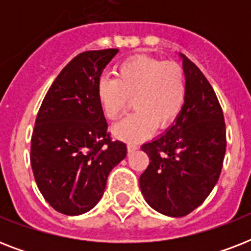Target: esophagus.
<instances>
[{"instance_id":"34e87169","label":"esophagus","mask_w":251,"mask_h":251,"mask_svg":"<svg viewBox=\"0 0 251 251\" xmlns=\"http://www.w3.org/2000/svg\"><path fill=\"white\" fill-rule=\"evenodd\" d=\"M137 145H134V143H129V145H127V151H129V152H134V151H137Z\"/></svg>"}]
</instances>
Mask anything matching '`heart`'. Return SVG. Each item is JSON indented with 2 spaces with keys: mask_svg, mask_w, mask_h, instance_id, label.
Segmentation results:
<instances>
[{
  "mask_svg": "<svg viewBox=\"0 0 251 251\" xmlns=\"http://www.w3.org/2000/svg\"><path fill=\"white\" fill-rule=\"evenodd\" d=\"M186 74L175 61L149 56L133 57L117 66L116 78L102 76L98 100L108 120H118L133 99L135 112L117 125L113 133L126 142H139L173 124L186 101Z\"/></svg>",
  "mask_w": 251,
  "mask_h": 251,
  "instance_id": "b5f03b06",
  "label": "heart"
}]
</instances>
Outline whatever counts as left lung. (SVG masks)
<instances>
[{
	"label": "left lung",
	"mask_w": 251,
	"mask_h": 251,
	"mask_svg": "<svg viewBox=\"0 0 251 251\" xmlns=\"http://www.w3.org/2000/svg\"><path fill=\"white\" fill-rule=\"evenodd\" d=\"M182 57L186 101L167 133L145 143L150 164L139 177L146 202L172 218L190 214L216 185L226 156L224 114L198 66Z\"/></svg>",
	"instance_id": "8db88e82"
}]
</instances>
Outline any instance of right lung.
I'll return each instance as SVG.
<instances>
[{
    "mask_svg": "<svg viewBox=\"0 0 251 251\" xmlns=\"http://www.w3.org/2000/svg\"><path fill=\"white\" fill-rule=\"evenodd\" d=\"M118 49L87 50L57 75L41 102L31 138V167L44 199L61 214L94 208L110 171L126 156L112 141L98 100L100 75Z\"/></svg>",
    "mask_w": 251,
    "mask_h": 251,
    "instance_id": "add662e5",
    "label": "right lung"
}]
</instances>
